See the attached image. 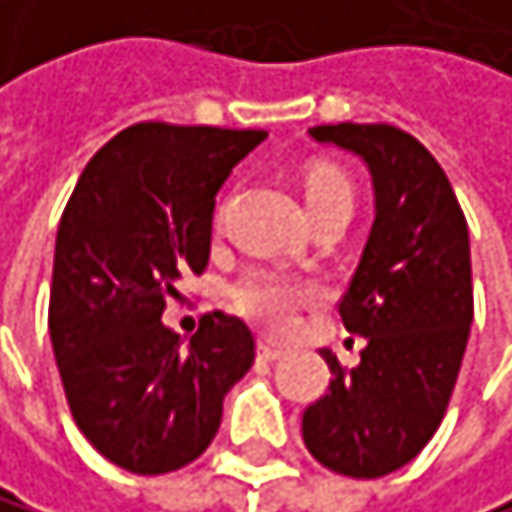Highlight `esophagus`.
Here are the masks:
<instances>
[{"mask_svg": "<svg viewBox=\"0 0 512 512\" xmlns=\"http://www.w3.org/2000/svg\"><path fill=\"white\" fill-rule=\"evenodd\" d=\"M283 346H273V343H261L258 346V359H264V362H277V359H283Z\"/></svg>", "mask_w": 512, "mask_h": 512, "instance_id": "1", "label": "esophagus"}]
</instances>
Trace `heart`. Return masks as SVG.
Returning <instances> with one entry per match:
<instances>
[{
	"label": "heart",
	"instance_id": "b5f03b06",
	"mask_svg": "<svg viewBox=\"0 0 512 512\" xmlns=\"http://www.w3.org/2000/svg\"><path fill=\"white\" fill-rule=\"evenodd\" d=\"M330 198H352L349 179L340 169L318 166L305 176V201L308 210L318 207ZM229 299L235 311H242L248 321L261 324L267 330H289L299 311V289L292 286V280L280 277L273 270H251L245 280L232 286Z\"/></svg>",
	"mask_w": 512,
	"mask_h": 512
}]
</instances>
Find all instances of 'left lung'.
Listing matches in <instances>:
<instances>
[{
  "instance_id": "8db88e82",
  "label": "left lung",
  "mask_w": 512,
  "mask_h": 512,
  "mask_svg": "<svg viewBox=\"0 0 512 512\" xmlns=\"http://www.w3.org/2000/svg\"><path fill=\"white\" fill-rule=\"evenodd\" d=\"M359 153L374 182V226L340 299L362 362L324 349L330 387L302 415L308 453L330 472L381 478L425 450L450 406L472 324L469 226L447 172L396 125H314Z\"/></svg>"
}]
</instances>
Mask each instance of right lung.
<instances>
[{"label": "right lung", "mask_w": 512, "mask_h": 512, "mask_svg": "<svg viewBox=\"0 0 512 512\" xmlns=\"http://www.w3.org/2000/svg\"><path fill=\"white\" fill-rule=\"evenodd\" d=\"M267 131L138 122L103 144L56 232L49 336L68 409L109 463L163 475L217 437L254 333L223 311L188 346L163 327L179 280L210 261L213 198Z\"/></svg>", "instance_id": "obj_1"}]
</instances>
